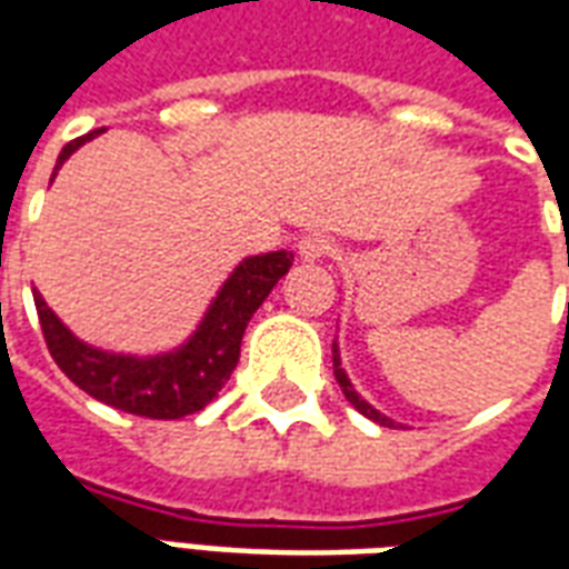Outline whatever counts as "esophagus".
<instances>
[{
    "label": "esophagus",
    "instance_id": "1",
    "mask_svg": "<svg viewBox=\"0 0 569 569\" xmlns=\"http://www.w3.org/2000/svg\"><path fill=\"white\" fill-rule=\"evenodd\" d=\"M332 249H335L332 237H326V234H305L301 240H298V256H301L305 261L326 259Z\"/></svg>",
    "mask_w": 569,
    "mask_h": 569
}]
</instances>
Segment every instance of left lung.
I'll return each instance as SVG.
<instances>
[{"label":"left lung","instance_id":"obj_1","mask_svg":"<svg viewBox=\"0 0 569 569\" xmlns=\"http://www.w3.org/2000/svg\"><path fill=\"white\" fill-rule=\"evenodd\" d=\"M332 366H335V381H338V387H341V393L347 396V402L357 408L359 415H366L369 420H375V423H381V427H396V420H390L387 415H381L378 408L369 406L362 396L357 393V387L350 383V378H347V371L341 369V353H338V345H332Z\"/></svg>","mask_w":569,"mask_h":569}]
</instances>
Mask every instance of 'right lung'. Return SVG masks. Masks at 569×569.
Returning <instances> with one entry per match:
<instances>
[{
  "mask_svg": "<svg viewBox=\"0 0 569 569\" xmlns=\"http://www.w3.org/2000/svg\"><path fill=\"white\" fill-rule=\"evenodd\" d=\"M97 133L103 130H91L79 140L67 142L57 158L54 176L67 163L69 154L79 151L84 142H91ZM289 268H292L289 249L243 259L219 286L207 313L200 317L198 329L179 347L167 353H154V357L112 353L103 347L88 345L69 332L67 322L44 305L39 289H32V298H36L48 350L69 381L93 399L121 408L128 415L179 420L210 406L228 383L240 359V341L247 332V322Z\"/></svg>",
  "mask_w": 569,
  "mask_h": 569,
  "instance_id": "1",
  "label": "right lung"
}]
</instances>
